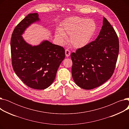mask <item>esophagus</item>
I'll list each match as a JSON object with an SVG mask.
<instances>
[{"label":"esophagus","mask_w":129,"mask_h":129,"mask_svg":"<svg viewBox=\"0 0 129 129\" xmlns=\"http://www.w3.org/2000/svg\"><path fill=\"white\" fill-rule=\"evenodd\" d=\"M71 54V52L69 49H66L65 50V55L67 57H68Z\"/></svg>","instance_id":"34e87169"}]
</instances>
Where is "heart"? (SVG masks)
<instances>
[{
	"mask_svg": "<svg viewBox=\"0 0 129 129\" xmlns=\"http://www.w3.org/2000/svg\"><path fill=\"white\" fill-rule=\"evenodd\" d=\"M97 25L93 20L78 17H72L66 19L62 24L60 30L55 33L59 42L64 44L70 36V42L76 48L87 45L95 34Z\"/></svg>",
	"mask_w": 129,
	"mask_h": 129,
	"instance_id": "heart-1",
	"label": "heart"
}]
</instances>
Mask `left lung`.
<instances>
[{
    "label": "left lung",
    "mask_w": 129,
    "mask_h": 129,
    "mask_svg": "<svg viewBox=\"0 0 129 129\" xmlns=\"http://www.w3.org/2000/svg\"><path fill=\"white\" fill-rule=\"evenodd\" d=\"M119 51L117 33L104 18L103 25L97 39L71 54L72 75L76 84L89 90L109 79L116 67Z\"/></svg>",
    "instance_id": "left-lung-1"
}]
</instances>
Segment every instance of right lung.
<instances>
[{
  "mask_svg": "<svg viewBox=\"0 0 129 129\" xmlns=\"http://www.w3.org/2000/svg\"><path fill=\"white\" fill-rule=\"evenodd\" d=\"M37 13H30L13 30L11 62L13 71L24 84L33 89H44L54 82L65 54L63 47L48 41L33 46L24 41L21 35L27 27L39 21Z\"/></svg>",
  "mask_w": 129,
  "mask_h": 129,
  "instance_id": "right-lung-1",
  "label": "right lung"
}]
</instances>
